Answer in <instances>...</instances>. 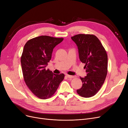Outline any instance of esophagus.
Here are the masks:
<instances>
[{
	"instance_id": "34e87169",
	"label": "esophagus",
	"mask_w": 128,
	"mask_h": 128,
	"mask_svg": "<svg viewBox=\"0 0 128 128\" xmlns=\"http://www.w3.org/2000/svg\"><path fill=\"white\" fill-rule=\"evenodd\" d=\"M66 76H67L68 78H73L75 77L74 76H72V75H66Z\"/></svg>"
}]
</instances>
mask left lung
<instances>
[{
    "label": "left lung",
    "instance_id": "1",
    "mask_svg": "<svg viewBox=\"0 0 128 128\" xmlns=\"http://www.w3.org/2000/svg\"><path fill=\"white\" fill-rule=\"evenodd\" d=\"M71 38L78 47L80 60L85 64L84 68L87 73L85 77H80L82 85L77 92L82 97H91L100 90L107 76V52L98 38L93 34H79Z\"/></svg>",
    "mask_w": 128,
    "mask_h": 128
}]
</instances>
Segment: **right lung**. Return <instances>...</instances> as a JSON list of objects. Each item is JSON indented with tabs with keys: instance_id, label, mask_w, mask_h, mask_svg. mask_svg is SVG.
Segmentation results:
<instances>
[{
	"instance_id": "right-lung-1",
	"label": "right lung",
	"mask_w": 128,
	"mask_h": 128,
	"mask_svg": "<svg viewBox=\"0 0 128 128\" xmlns=\"http://www.w3.org/2000/svg\"><path fill=\"white\" fill-rule=\"evenodd\" d=\"M48 36L36 37L28 41L21 57L24 80L37 97L46 99L56 92L64 74H55L46 68L51 59L53 48L63 40Z\"/></svg>"
}]
</instances>
